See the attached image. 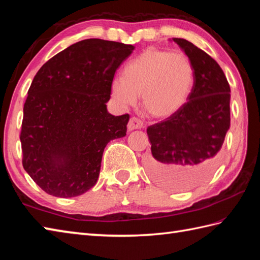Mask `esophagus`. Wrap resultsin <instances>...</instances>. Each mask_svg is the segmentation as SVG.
Instances as JSON below:
<instances>
[{
	"label": "esophagus",
	"instance_id": "34e87169",
	"mask_svg": "<svg viewBox=\"0 0 260 260\" xmlns=\"http://www.w3.org/2000/svg\"><path fill=\"white\" fill-rule=\"evenodd\" d=\"M143 126H144V124H143V121L140 118L131 117L128 124H127V128H128V131L140 129V128H142Z\"/></svg>",
	"mask_w": 260,
	"mask_h": 260
}]
</instances>
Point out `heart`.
Here are the masks:
<instances>
[{"label":"heart","instance_id":"1","mask_svg":"<svg viewBox=\"0 0 260 260\" xmlns=\"http://www.w3.org/2000/svg\"><path fill=\"white\" fill-rule=\"evenodd\" d=\"M194 70L184 53L148 48L123 69V78L112 81V96L121 106H133L142 93L143 106L154 117L167 118L189 101Z\"/></svg>","mask_w":260,"mask_h":260}]
</instances>
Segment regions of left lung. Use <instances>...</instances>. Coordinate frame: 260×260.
<instances>
[{
	"mask_svg": "<svg viewBox=\"0 0 260 260\" xmlns=\"http://www.w3.org/2000/svg\"><path fill=\"white\" fill-rule=\"evenodd\" d=\"M173 40L194 70L189 101L178 113L147 127L146 169L159 183L184 190L208 179L220 162L230 126V86L218 62L185 39Z\"/></svg>",
	"mask_w": 260,
	"mask_h": 260,
	"instance_id": "8db88e82",
	"label": "left lung"
}]
</instances>
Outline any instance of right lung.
Wrapping results in <instances>:
<instances>
[{"instance_id": "right-lung-1", "label": "right lung", "mask_w": 260, "mask_h": 260, "mask_svg": "<svg viewBox=\"0 0 260 260\" xmlns=\"http://www.w3.org/2000/svg\"><path fill=\"white\" fill-rule=\"evenodd\" d=\"M134 47L87 39L39 69L20 133L22 165L48 194L81 196L96 184L105 147L126 135L129 115L107 113L116 70Z\"/></svg>"}]
</instances>
